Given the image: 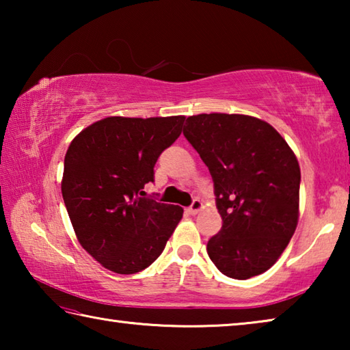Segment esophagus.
<instances>
[{
    "instance_id": "34e87169",
    "label": "esophagus",
    "mask_w": 350,
    "mask_h": 350,
    "mask_svg": "<svg viewBox=\"0 0 350 350\" xmlns=\"http://www.w3.org/2000/svg\"><path fill=\"white\" fill-rule=\"evenodd\" d=\"M200 208H202V202H200L199 199H193V202H191V205L188 206L187 211L189 213V215H198Z\"/></svg>"
}]
</instances>
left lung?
<instances>
[{
    "label": "left lung",
    "mask_w": 350,
    "mask_h": 350,
    "mask_svg": "<svg viewBox=\"0 0 350 350\" xmlns=\"http://www.w3.org/2000/svg\"><path fill=\"white\" fill-rule=\"evenodd\" d=\"M183 135L208 167L222 227L206 244L213 264L233 280L264 273L295 233L301 171L267 122L241 114L187 118Z\"/></svg>",
    "instance_id": "obj_1"
}]
</instances>
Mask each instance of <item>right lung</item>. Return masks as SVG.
I'll use <instances>...</instances> for the list:
<instances>
[{
  "label": "right lung",
  "mask_w": 350,
  "mask_h": 350,
  "mask_svg": "<svg viewBox=\"0 0 350 350\" xmlns=\"http://www.w3.org/2000/svg\"><path fill=\"white\" fill-rule=\"evenodd\" d=\"M183 120L106 117L70 142L63 200L81 247L105 269L133 275L150 267L182 219V206L157 202L144 188Z\"/></svg>",
  "instance_id": "right-lung-1"
}]
</instances>
